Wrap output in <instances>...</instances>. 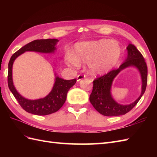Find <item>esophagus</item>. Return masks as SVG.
<instances>
[{"mask_svg": "<svg viewBox=\"0 0 157 157\" xmlns=\"http://www.w3.org/2000/svg\"><path fill=\"white\" fill-rule=\"evenodd\" d=\"M86 77V75H84V74H79V75H78V77H77V81H78V82L80 81L81 79L85 78Z\"/></svg>", "mask_w": 157, "mask_h": 157, "instance_id": "34e87169", "label": "esophagus"}]
</instances>
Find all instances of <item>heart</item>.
<instances>
[{
  "label": "heart",
  "instance_id": "heart-1",
  "mask_svg": "<svg viewBox=\"0 0 157 157\" xmlns=\"http://www.w3.org/2000/svg\"><path fill=\"white\" fill-rule=\"evenodd\" d=\"M122 56V48L116 40L101 39L78 43L73 55L67 56L69 65L78 67L88 64L89 71L94 75L108 73L118 64Z\"/></svg>",
  "mask_w": 157,
  "mask_h": 157
}]
</instances>
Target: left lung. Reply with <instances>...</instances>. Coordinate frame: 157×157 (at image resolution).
Returning <instances> with one entry per match:
<instances>
[{"label": "left lung", "instance_id": "obj_1", "mask_svg": "<svg viewBox=\"0 0 157 157\" xmlns=\"http://www.w3.org/2000/svg\"><path fill=\"white\" fill-rule=\"evenodd\" d=\"M127 50V59L118 69H113L93 81V89L90 96V101L96 111L105 116L113 117L126 114L137 105L146 90L148 69L145 59L134 44H129ZM130 66H136L141 73L143 82L142 92L141 96L136 101L128 105H123L118 104L112 98L110 88L113 79L118 73L121 70Z\"/></svg>", "mask_w": 157, "mask_h": 157}]
</instances>
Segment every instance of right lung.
Wrapping results in <instances>:
<instances>
[{
    "label": "right lung",
    "mask_w": 157,
    "mask_h": 157,
    "mask_svg": "<svg viewBox=\"0 0 157 157\" xmlns=\"http://www.w3.org/2000/svg\"><path fill=\"white\" fill-rule=\"evenodd\" d=\"M57 39L36 40L28 43L13 54L9 62L8 86L19 104L28 113L37 115H47L55 113L62 107L67 98L69 90L76 83V79L65 80L56 77L55 82L51 92L46 97L38 100H28L20 95L13 86L12 67L15 59L25 51H35L44 53L54 52Z\"/></svg>",
    "instance_id": "obj_1"
}]
</instances>
